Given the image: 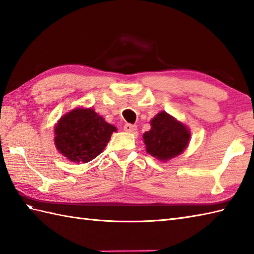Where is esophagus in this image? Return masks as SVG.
Here are the masks:
<instances>
[{"label":"esophagus","mask_w":254,"mask_h":254,"mask_svg":"<svg viewBox=\"0 0 254 254\" xmlns=\"http://www.w3.org/2000/svg\"><path fill=\"white\" fill-rule=\"evenodd\" d=\"M124 130H125L126 132L133 133V132H136V130H137V126L131 125V124H126V125L124 126Z\"/></svg>","instance_id":"1"}]
</instances>
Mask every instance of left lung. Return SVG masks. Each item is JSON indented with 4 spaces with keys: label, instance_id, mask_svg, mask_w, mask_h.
<instances>
[{
    "label": "left lung",
    "instance_id": "1",
    "mask_svg": "<svg viewBox=\"0 0 254 254\" xmlns=\"http://www.w3.org/2000/svg\"><path fill=\"white\" fill-rule=\"evenodd\" d=\"M150 125L151 129L143 133L142 138L146 152L156 160L170 161L187 149L189 128L165 111L157 113Z\"/></svg>",
    "mask_w": 254,
    "mask_h": 254
}]
</instances>
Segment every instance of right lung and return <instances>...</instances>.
<instances>
[{
    "label": "right lung",
    "instance_id": "1",
    "mask_svg": "<svg viewBox=\"0 0 254 254\" xmlns=\"http://www.w3.org/2000/svg\"><path fill=\"white\" fill-rule=\"evenodd\" d=\"M117 131L92 108H76L62 116L54 127L56 149L67 160L88 163L102 153Z\"/></svg>",
    "mask_w": 254,
    "mask_h": 254
}]
</instances>
